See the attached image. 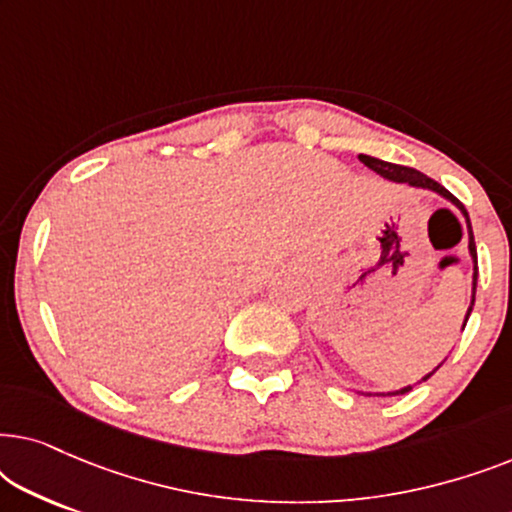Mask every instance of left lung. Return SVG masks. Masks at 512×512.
Here are the masks:
<instances>
[{"label":"left lung","mask_w":512,"mask_h":512,"mask_svg":"<svg viewBox=\"0 0 512 512\" xmlns=\"http://www.w3.org/2000/svg\"><path fill=\"white\" fill-rule=\"evenodd\" d=\"M359 160L363 165L368 167V170H373L380 174V177L384 179H391V181H398V184H410V186H419V188H429V191H436L443 195V198H447L450 202H454L461 209V214L466 216V223H468V249H471V256H473V263H475V272H473V293H475V286H478V251H475V240H473V228H471V219H468V212L466 207L461 205V202L454 198V195L447 191L445 186H440L438 181H433L431 177H426V174H422L419 170H415V167H405V165H396V163H387V160H380V158H370V156H359ZM473 303H475V296H473ZM473 303L471 307H468V314H466V321L468 317H471V310H473ZM438 370V368H436ZM433 370V373H436ZM429 373L424 377V380H429V377L433 375ZM412 387H405L401 391H394V394L389 396H398V394H408ZM384 396V394H382Z\"/></svg>","instance_id":"8db88e82"}]
</instances>
